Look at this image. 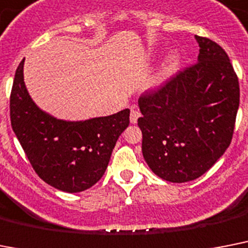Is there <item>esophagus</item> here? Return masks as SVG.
I'll return each mask as SVG.
<instances>
[{"mask_svg":"<svg viewBox=\"0 0 248 248\" xmlns=\"http://www.w3.org/2000/svg\"><path fill=\"white\" fill-rule=\"evenodd\" d=\"M140 116H141V113L139 112L138 108H136V107H131V114H130L131 124H136L139 118H140Z\"/></svg>","mask_w":248,"mask_h":248,"instance_id":"34e87169","label":"esophagus"}]
</instances>
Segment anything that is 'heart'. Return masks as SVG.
Returning a JSON list of instances; mask_svg holds the SVG:
<instances>
[{
  "instance_id": "obj_1",
  "label": "heart",
  "mask_w": 248,
  "mask_h": 248,
  "mask_svg": "<svg viewBox=\"0 0 248 248\" xmlns=\"http://www.w3.org/2000/svg\"><path fill=\"white\" fill-rule=\"evenodd\" d=\"M180 53L177 51H172L167 54V57L164 58V61L159 67L156 75L154 76V80H153V86H162L164 82H167L174 75V72L177 71L178 65H180Z\"/></svg>"
}]
</instances>
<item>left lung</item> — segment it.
<instances>
[{"instance_id":"obj_1","label":"left lung","mask_w":248,"mask_h":248,"mask_svg":"<svg viewBox=\"0 0 248 248\" xmlns=\"http://www.w3.org/2000/svg\"><path fill=\"white\" fill-rule=\"evenodd\" d=\"M195 39L197 63L139 99L145 162L173 183L196 180L224 154L239 107L238 78L224 49L208 38Z\"/></svg>"}]
</instances>
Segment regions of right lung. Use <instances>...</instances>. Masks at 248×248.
<instances>
[{
  "label": "right lung",
  "mask_w": 248,
  "mask_h": 248,
  "mask_svg": "<svg viewBox=\"0 0 248 248\" xmlns=\"http://www.w3.org/2000/svg\"><path fill=\"white\" fill-rule=\"evenodd\" d=\"M10 117L34 170L49 186L75 194L94 186L130 124V109L106 117L66 121L34 103L24 82V60L14 78Z\"/></svg>",
  "instance_id": "add662e5"
}]
</instances>
